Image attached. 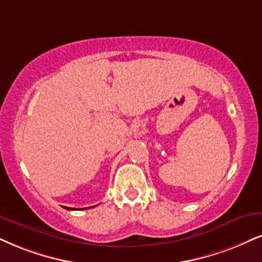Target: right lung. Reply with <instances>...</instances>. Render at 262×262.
Returning <instances> with one entry per match:
<instances>
[{
  "label": "right lung",
  "instance_id": "add662e5",
  "mask_svg": "<svg viewBox=\"0 0 262 262\" xmlns=\"http://www.w3.org/2000/svg\"><path fill=\"white\" fill-rule=\"evenodd\" d=\"M90 208H92V206H90ZM66 209H68V210H75V209H72V208H66Z\"/></svg>",
  "mask_w": 262,
  "mask_h": 262
}]
</instances>
